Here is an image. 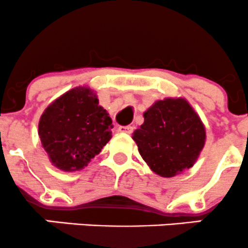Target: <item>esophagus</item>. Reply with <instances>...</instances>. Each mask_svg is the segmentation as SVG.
Listing matches in <instances>:
<instances>
[{
    "label": "esophagus",
    "instance_id": "obj_1",
    "mask_svg": "<svg viewBox=\"0 0 248 248\" xmlns=\"http://www.w3.org/2000/svg\"><path fill=\"white\" fill-rule=\"evenodd\" d=\"M119 132L124 133V134H131V133L133 132V127L132 126H120Z\"/></svg>",
    "mask_w": 248,
    "mask_h": 248
}]
</instances>
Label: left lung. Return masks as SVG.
Wrapping results in <instances>:
<instances>
[{"label": "left lung", "instance_id": "left-lung-1", "mask_svg": "<svg viewBox=\"0 0 248 248\" xmlns=\"http://www.w3.org/2000/svg\"><path fill=\"white\" fill-rule=\"evenodd\" d=\"M144 119L132 138L151 170L170 178L194 165L204 146L205 128L186 100L157 101Z\"/></svg>", "mask_w": 248, "mask_h": 248}]
</instances>
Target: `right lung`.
Returning <instances> with one entry per match:
<instances>
[{
	"mask_svg": "<svg viewBox=\"0 0 248 248\" xmlns=\"http://www.w3.org/2000/svg\"><path fill=\"white\" fill-rule=\"evenodd\" d=\"M111 119L88 87H77L53 101L40 117L39 137L59 170L84 169L111 138Z\"/></svg>",
	"mask_w": 248,
	"mask_h": 248,
	"instance_id": "1",
	"label": "right lung"
}]
</instances>
